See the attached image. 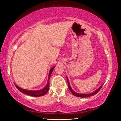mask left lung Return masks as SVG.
<instances>
[{
    "label": "left lung",
    "instance_id": "obj_1",
    "mask_svg": "<svg viewBox=\"0 0 121 121\" xmlns=\"http://www.w3.org/2000/svg\"><path fill=\"white\" fill-rule=\"evenodd\" d=\"M67 78V83H68V88L69 89L70 91L71 92V93L72 94H73V95L75 96H77V97H82V98H84V97H90V96H93V95H95L96 94H97V93L100 91V90L101 89V88H102V87L103 86V84H102V85H101L100 87L98 89L96 90H95L94 92H93V93H90V94H79V93H77L75 92L73 90H72L70 87V84H69V81H68V79L67 78V77H66Z\"/></svg>",
    "mask_w": 121,
    "mask_h": 121
}]
</instances>
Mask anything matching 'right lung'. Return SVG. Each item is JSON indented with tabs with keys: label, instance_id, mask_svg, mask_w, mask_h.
I'll list each match as a JSON object with an SVG mask.
<instances>
[{
	"label": "right lung",
	"instance_id": "1",
	"mask_svg": "<svg viewBox=\"0 0 121 121\" xmlns=\"http://www.w3.org/2000/svg\"><path fill=\"white\" fill-rule=\"evenodd\" d=\"M55 67H53L52 68H51L49 71V77H48V80L47 84L46 85V87L43 89L40 90L38 91H31V90H25L22 89L21 88L19 87V86H17L16 84H15L16 88L18 89L19 90L24 94H25L26 95H30L31 96H34V97H39V96H42L44 95H45L46 93L48 92L49 90V86H50V78L51 75L52 73L53 70L54 69Z\"/></svg>",
	"mask_w": 121,
	"mask_h": 121
}]
</instances>
